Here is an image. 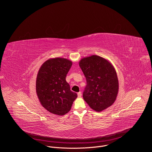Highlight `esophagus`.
<instances>
[{"instance_id":"obj_1","label":"esophagus","mask_w":152,"mask_h":152,"mask_svg":"<svg viewBox=\"0 0 152 152\" xmlns=\"http://www.w3.org/2000/svg\"><path fill=\"white\" fill-rule=\"evenodd\" d=\"M77 96H78V97H80L82 96V93L80 91L77 93Z\"/></svg>"}]
</instances>
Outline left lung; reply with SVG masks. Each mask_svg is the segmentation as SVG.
Listing matches in <instances>:
<instances>
[{"instance_id":"1","label":"left lung","mask_w":152,"mask_h":152,"mask_svg":"<svg viewBox=\"0 0 152 152\" xmlns=\"http://www.w3.org/2000/svg\"><path fill=\"white\" fill-rule=\"evenodd\" d=\"M86 85L83 92L85 101L96 111L100 112L111 106L118 91L116 72L105 59L93 55L79 62Z\"/></svg>"}]
</instances>
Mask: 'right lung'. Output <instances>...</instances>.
Here are the masks:
<instances>
[{"mask_svg":"<svg viewBox=\"0 0 152 152\" xmlns=\"http://www.w3.org/2000/svg\"><path fill=\"white\" fill-rule=\"evenodd\" d=\"M72 66L70 61L56 58L46 61L38 71L37 94L42 106L52 114H67L77 96L66 80Z\"/></svg>","mask_w":152,"mask_h":152,"instance_id":"add662e5","label":"right lung"}]
</instances>
